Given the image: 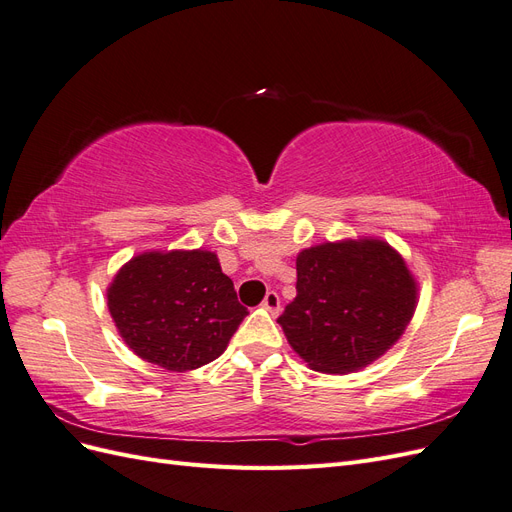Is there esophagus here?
<instances>
[{"label":"esophagus","mask_w":512,"mask_h":512,"mask_svg":"<svg viewBox=\"0 0 512 512\" xmlns=\"http://www.w3.org/2000/svg\"><path fill=\"white\" fill-rule=\"evenodd\" d=\"M262 307L267 309L269 314H273V316H277L280 314V307H282V301H280V294L277 292H267V297H265V301H262Z\"/></svg>","instance_id":"esophagus-1"}]
</instances>
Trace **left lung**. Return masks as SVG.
<instances>
[{"instance_id":"left-lung-1","label":"left lung","mask_w":512,"mask_h":512,"mask_svg":"<svg viewBox=\"0 0 512 512\" xmlns=\"http://www.w3.org/2000/svg\"><path fill=\"white\" fill-rule=\"evenodd\" d=\"M418 303L404 256L378 237L327 241L297 256V297L277 318L320 374H352L393 348Z\"/></svg>"}]
</instances>
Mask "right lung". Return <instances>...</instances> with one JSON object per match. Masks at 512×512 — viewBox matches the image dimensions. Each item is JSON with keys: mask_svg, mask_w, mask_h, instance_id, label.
I'll return each instance as SVG.
<instances>
[{"mask_svg": "<svg viewBox=\"0 0 512 512\" xmlns=\"http://www.w3.org/2000/svg\"><path fill=\"white\" fill-rule=\"evenodd\" d=\"M108 312L126 346L168 371H192L226 350L247 309L209 250L143 252L106 288Z\"/></svg>", "mask_w": 512, "mask_h": 512, "instance_id": "1", "label": "right lung"}]
</instances>
